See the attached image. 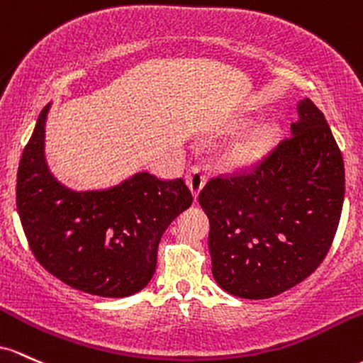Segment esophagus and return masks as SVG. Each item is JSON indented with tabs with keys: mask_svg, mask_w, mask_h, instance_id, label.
Segmentation results:
<instances>
[{
	"mask_svg": "<svg viewBox=\"0 0 363 363\" xmlns=\"http://www.w3.org/2000/svg\"><path fill=\"white\" fill-rule=\"evenodd\" d=\"M186 183H189L190 190H192L194 197L197 199L199 197V192L202 190L203 183L207 180V173L206 169H203L202 164H194L192 168L186 171Z\"/></svg>",
	"mask_w": 363,
	"mask_h": 363,
	"instance_id": "esophagus-1",
	"label": "esophagus"
}]
</instances>
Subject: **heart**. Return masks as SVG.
<instances>
[{
    "mask_svg": "<svg viewBox=\"0 0 363 363\" xmlns=\"http://www.w3.org/2000/svg\"><path fill=\"white\" fill-rule=\"evenodd\" d=\"M278 137V127L276 125L266 123L260 125L254 132L243 135L236 140L230 149V160L236 162H248L262 157L274 144Z\"/></svg>",
    "mask_w": 363,
    "mask_h": 363,
    "instance_id": "obj_1",
    "label": "heart"
}]
</instances>
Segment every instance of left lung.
I'll use <instances>...</instances> for the list:
<instances>
[{"instance_id":"8db88e82","label":"left lung","mask_w":363,"mask_h":363,"mask_svg":"<svg viewBox=\"0 0 363 363\" xmlns=\"http://www.w3.org/2000/svg\"><path fill=\"white\" fill-rule=\"evenodd\" d=\"M298 123L254 164L211 178L199 202L211 223L213 276L240 298H271L323 264L345 199V164L311 99Z\"/></svg>"}]
</instances>
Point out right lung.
Returning a JSON list of instances; mask_svg holds the SVG:
<instances>
[{"label": "right lung", "mask_w": 363, "mask_h": 363, "mask_svg": "<svg viewBox=\"0 0 363 363\" xmlns=\"http://www.w3.org/2000/svg\"><path fill=\"white\" fill-rule=\"evenodd\" d=\"M40 111L20 160L17 209L38 262L68 286L89 295L123 298L147 286L166 228L192 206L182 178L137 173L101 192H73L44 160Z\"/></svg>", "instance_id": "right-lung-1"}]
</instances>
